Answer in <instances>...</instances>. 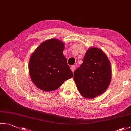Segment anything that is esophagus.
Wrapping results in <instances>:
<instances>
[{
  "label": "esophagus",
  "instance_id": "obj_1",
  "mask_svg": "<svg viewBox=\"0 0 131 131\" xmlns=\"http://www.w3.org/2000/svg\"><path fill=\"white\" fill-rule=\"evenodd\" d=\"M70 69H71V71H72V72L73 73L74 71V70H75V65H73V66H71V67H70Z\"/></svg>",
  "mask_w": 131,
  "mask_h": 131
}]
</instances>
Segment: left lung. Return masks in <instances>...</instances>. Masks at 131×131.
Returning <instances> with one entry per match:
<instances>
[{
	"label": "left lung",
	"instance_id": "left-lung-1",
	"mask_svg": "<svg viewBox=\"0 0 131 131\" xmlns=\"http://www.w3.org/2000/svg\"><path fill=\"white\" fill-rule=\"evenodd\" d=\"M111 68L108 57L97 48L89 49L83 63L74 71V79L79 93L86 98L103 93L110 84Z\"/></svg>",
	"mask_w": 131,
	"mask_h": 131
}]
</instances>
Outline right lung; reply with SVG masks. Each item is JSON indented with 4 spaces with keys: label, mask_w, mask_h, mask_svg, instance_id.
<instances>
[{
    "label": "right lung",
    "mask_w": 131,
    "mask_h": 131,
    "mask_svg": "<svg viewBox=\"0 0 131 131\" xmlns=\"http://www.w3.org/2000/svg\"><path fill=\"white\" fill-rule=\"evenodd\" d=\"M64 43L56 38L48 40L38 46L32 54L29 71L36 87L45 91L57 89L73 77L63 54Z\"/></svg>",
    "instance_id": "right-lung-1"
}]
</instances>
